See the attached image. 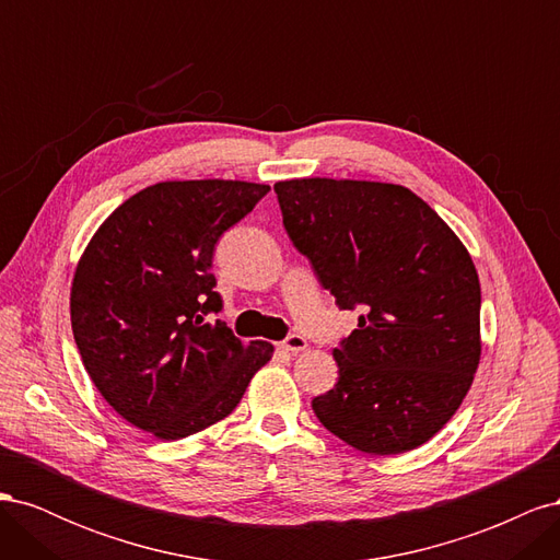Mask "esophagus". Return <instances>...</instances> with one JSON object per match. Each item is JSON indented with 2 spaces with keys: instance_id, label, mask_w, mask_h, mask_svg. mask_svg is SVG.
I'll return each instance as SVG.
<instances>
[{
  "instance_id": "esophagus-1",
  "label": "esophagus",
  "mask_w": 560,
  "mask_h": 560,
  "mask_svg": "<svg viewBox=\"0 0 560 560\" xmlns=\"http://www.w3.org/2000/svg\"><path fill=\"white\" fill-rule=\"evenodd\" d=\"M280 348H282L284 352H301V350L308 348V341H306V338H303L301 334H290V336H287L284 341L280 343Z\"/></svg>"
}]
</instances>
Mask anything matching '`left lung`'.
<instances>
[{"label":"left lung","mask_w":560,"mask_h":560,"mask_svg":"<svg viewBox=\"0 0 560 560\" xmlns=\"http://www.w3.org/2000/svg\"><path fill=\"white\" fill-rule=\"evenodd\" d=\"M282 224L341 311L338 383L313 399L331 434L371 455L425 444L457 411L481 358V287L469 252L399 184L287 179Z\"/></svg>","instance_id":"left-lung-1"}]
</instances>
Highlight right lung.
Here are the masks:
<instances>
[{"mask_svg": "<svg viewBox=\"0 0 560 560\" xmlns=\"http://www.w3.org/2000/svg\"><path fill=\"white\" fill-rule=\"evenodd\" d=\"M270 191L231 179L161 182L118 206L79 259L70 313L91 381L165 442L226 418L273 346L214 319V245Z\"/></svg>", "mask_w": 560, "mask_h": 560, "instance_id": "add662e5", "label": "right lung"}]
</instances>
